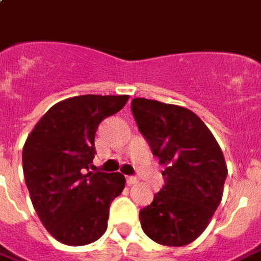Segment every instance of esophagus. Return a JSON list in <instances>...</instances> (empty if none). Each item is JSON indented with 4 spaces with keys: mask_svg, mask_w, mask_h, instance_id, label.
<instances>
[{
    "mask_svg": "<svg viewBox=\"0 0 261 261\" xmlns=\"http://www.w3.org/2000/svg\"><path fill=\"white\" fill-rule=\"evenodd\" d=\"M126 182L127 185H134V184L138 182V178L136 176H126Z\"/></svg>",
    "mask_w": 261,
    "mask_h": 261,
    "instance_id": "obj_1",
    "label": "esophagus"
}]
</instances>
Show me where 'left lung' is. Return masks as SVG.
I'll return each mask as SVG.
<instances>
[{"label": "left lung", "instance_id": "8db88e82", "mask_svg": "<svg viewBox=\"0 0 261 261\" xmlns=\"http://www.w3.org/2000/svg\"><path fill=\"white\" fill-rule=\"evenodd\" d=\"M138 127L165 167V185L139 211L143 232L162 246L179 247L198 239L223 198L227 165L220 145L194 112L136 97Z\"/></svg>", "mask_w": 261, "mask_h": 261}]
</instances>
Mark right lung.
Wrapping results in <instances>:
<instances>
[{
  "mask_svg": "<svg viewBox=\"0 0 261 261\" xmlns=\"http://www.w3.org/2000/svg\"><path fill=\"white\" fill-rule=\"evenodd\" d=\"M129 96L83 94L45 112L22 148V171L33 207L45 230L67 246H85L108 228L110 202L125 188L119 172H92L94 135Z\"/></svg>",
  "mask_w": 261,
  "mask_h": 261,
  "instance_id": "right-lung-1",
  "label": "right lung"
}]
</instances>
